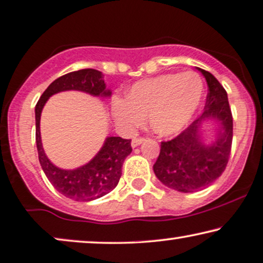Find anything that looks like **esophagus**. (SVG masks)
Returning a JSON list of instances; mask_svg holds the SVG:
<instances>
[{
	"label": "esophagus",
	"instance_id": "obj_1",
	"mask_svg": "<svg viewBox=\"0 0 263 263\" xmlns=\"http://www.w3.org/2000/svg\"><path fill=\"white\" fill-rule=\"evenodd\" d=\"M144 141V137H137V138H134V140H132V147H137V145H140L142 142Z\"/></svg>",
	"mask_w": 263,
	"mask_h": 263
}]
</instances>
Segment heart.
I'll return each mask as SVG.
<instances>
[{
	"label": "heart",
	"mask_w": 263,
	"mask_h": 263,
	"mask_svg": "<svg viewBox=\"0 0 263 263\" xmlns=\"http://www.w3.org/2000/svg\"><path fill=\"white\" fill-rule=\"evenodd\" d=\"M202 96L203 82L198 73H167L135 83L126 91V101H114L112 111L122 127H136L148 116L156 134L170 136L187 125Z\"/></svg>",
	"instance_id": "obj_1"
}]
</instances>
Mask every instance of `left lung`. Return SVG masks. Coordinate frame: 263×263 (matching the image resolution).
<instances>
[{
	"label": "left lung",
	"instance_id": "8db88e82",
	"mask_svg": "<svg viewBox=\"0 0 263 263\" xmlns=\"http://www.w3.org/2000/svg\"><path fill=\"white\" fill-rule=\"evenodd\" d=\"M208 84V96L202 115L181 134L163 141L153 165L157 178L167 187L180 192H196L208 187L226 170L233 142V115L227 91L213 74L198 68ZM214 117L222 123L217 141L204 146L199 138V125Z\"/></svg>",
	"mask_w": 263,
	"mask_h": 263
}]
</instances>
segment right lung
<instances>
[{"label":"right lung","instance_id":"obj_1","mask_svg":"<svg viewBox=\"0 0 263 263\" xmlns=\"http://www.w3.org/2000/svg\"><path fill=\"white\" fill-rule=\"evenodd\" d=\"M103 73L98 69L84 68L63 74L52 82L35 105V141L39 162L46 178L60 194L74 201H91L103 197L118 186L122 164L132 152L131 140L109 137L99 153L89 163L74 170H62L51 164L45 156L40 138V115L46 100L63 90H82L91 96H110L105 89Z\"/></svg>","mask_w":263,"mask_h":263}]
</instances>
